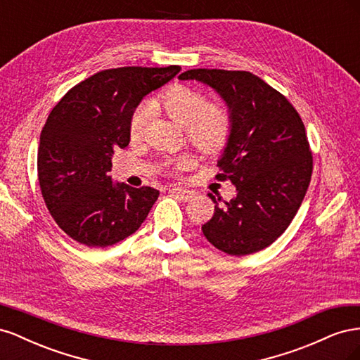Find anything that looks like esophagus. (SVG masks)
<instances>
[{
  "instance_id": "34e87169",
  "label": "esophagus",
  "mask_w": 360,
  "mask_h": 360,
  "mask_svg": "<svg viewBox=\"0 0 360 360\" xmlns=\"http://www.w3.org/2000/svg\"><path fill=\"white\" fill-rule=\"evenodd\" d=\"M169 192H171V193H174V195H177V197H180V198H181V200H184V201H188V200L193 198V195H195V192H193V191L183 189V188H172Z\"/></svg>"
}]
</instances>
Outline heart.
I'll use <instances>...</instances> for the list:
<instances>
[{
    "label": "heart",
    "instance_id": "obj_1",
    "mask_svg": "<svg viewBox=\"0 0 360 360\" xmlns=\"http://www.w3.org/2000/svg\"><path fill=\"white\" fill-rule=\"evenodd\" d=\"M151 111L165 112L174 123L186 127L191 143L205 153L219 150L230 135L231 122L225 108L207 103L204 93L186 85H171L148 103L141 105L130 118V138L141 136Z\"/></svg>",
    "mask_w": 360,
    "mask_h": 360
}]
</instances>
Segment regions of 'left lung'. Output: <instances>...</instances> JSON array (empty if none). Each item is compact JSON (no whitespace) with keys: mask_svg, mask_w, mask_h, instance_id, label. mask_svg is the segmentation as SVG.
Returning a JSON list of instances; mask_svg holds the SVG:
<instances>
[{"mask_svg":"<svg viewBox=\"0 0 360 360\" xmlns=\"http://www.w3.org/2000/svg\"><path fill=\"white\" fill-rule=\"evenodd\" d=\"M179 79L212 86L230 112L216 179L230 180L237 195L226 202L209 193L214 214L202 233L228 255L258 252L287 230L309 186L312 155L302 118L285 96L250 72L192 69Z\"/></svg>","mask_w":360,"mask_h":360,"instance_id":"8db88e82","label":"left lung"}]
</instances>
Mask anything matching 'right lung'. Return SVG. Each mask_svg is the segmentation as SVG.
<instances>
[{
	"label": "right lung",
	"mask_w": 360,
	"mask_h": 360,
	"mask_svg": "<svg viewBox=\"0 0 360 360\" xmlns=\"http://www.w3.org/2000/svg\"><path fill=\"white\" fill-rule=\"evenodd\" d=\"M180 72L118 68L75 85L53 106L40 134L39 184L61 230L89 248L124 240L146 221L159 191L114 183V148H124L135 108Z\"/></svg>",
	"instance_id": "obj_1"
}]
</instances>
